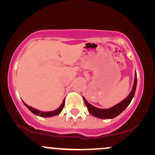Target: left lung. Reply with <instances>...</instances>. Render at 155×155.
<instances>
[{
    "mask_svg": "<svg viewBox=\"0 0 155 155\" xmlns=\"http://www.w3.org/2000/svg\"><path fill=\"white\" fill-rule=\"evenodd\" d=\"M136 85L137 75L136 72V74H135L134 84H133V89L131 90L130 93L129 94V95L125 99H124L123 101L119 103L118 104L115 105L114 106L111 108H107V109H101V108H97L95 107V106H92L91 104H89L84 97V101L85 105H86L88 111L91 114L92 116L100 119H113L118 116L119 114H120L128 106V105L130 104L133 97H134L135 92H136Z\"/></svg>",
    "mask_w": 155,
    "mask_h": 155,
    "instance_id": "1",
    "label": "left lung"
}]
</instances>
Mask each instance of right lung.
I'll use <instances>...</instances> for the list:
<instances>
[{
	"mask_svg": "<svg viewBox=\"0 0 155 155\" xmlns=\"http://www.w3.org/2000/svg\"><path fill=\"white\" fill-rule=\"evenodd\" d=\"M23 104L25 105L26 107L28 108V109H29L30 111L32 112V113H33L34 114L37 115V116H40L41 117H53V116H56V115H58L59 114H60V112L62 111V110H63V108L64 107V105H65V99H64L63 101V104H61V106H60V107L58 108V109L54 110V111H48V112L41 111H39V110L35 109V108H34L28 106V105H27L25 102H23Z\"/></svg>",
	"mask_w": 155,
	"mask_h": 155,
	"instance_id": "add662e5",
	"label": "right lung"
}]
</instances>
